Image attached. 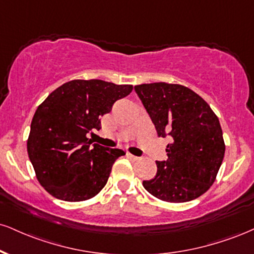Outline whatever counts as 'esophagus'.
Returning <instances> with one entry per match:
<instances>
[{"mask_svg":"<svg viewBox=\"0 0 254 254\" xmlns=\"http://www.w3.org/2000/svg\"><path fill=\"white\" fill-rule=\"evenodd\" d=\"M127 157H129L130 160H131V161H133V162H135V161H138V160H139V157H138V156H135V155L130 154V152H129V154H127Z\"/></svg>","mask_w":254,"mask_h":254,"instance_id":"obj_1","label":"esophagus"}]
</instances>
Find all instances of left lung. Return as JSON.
Here are the masks:
<instances>
[{
    "label": "left lung",
    "mask_w": 254,
    "mask_h": 254,
    "mask_svg": "<svg viewBox=\"0 0 254 254\" xmlns=\"http://www.w3.org/2000/svg\"><path fill=\"white\" fill-rule=\"evenodd\" d=\"M158 137H172L167 161H156L155 177L143 187L167 202H187L201 196L215 181L225 155L219 118L190 88L152 82L135 86Z\"/></svg>",
    "instance_id": "obj_1"
}]
</instances>
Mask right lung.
<instances>
[{"mask_svg": "<svg viewBox=\"0 0 254 254\" xmlns=\"http://www.w3.org/2000/svg\"><path fill=\"white\" fill-rule=\"evenodd\" d=\"M132 85L98 79L71 80L39 105L27 142L40 185L59 200L77 202L96 196L108 182L112 166L125 152L87 138Z\"/></svg>", "mask_w": 254, "mask_h": 254, "instance_id": "obj_1", "label": "right lung"}]
</instances>
